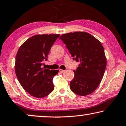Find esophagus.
Returning <instances> with one entry per match:
<instances>
[{
	"label": "esophagus",
	"mask_w": 126,
	"mask_h": 126,
	"mask_svg": "<svg viewBox=\"0 0 126 126\" xmlns=\"http://www.w3.org/2000/svg\"><path fill=\"white\" fill-rule=\"evenodd\" d=\"M59 71H60V73H63L65 71V70H62V69H60Z\"/></svg>",
	"instance_id": "esophagus-1"
}]
</instances>
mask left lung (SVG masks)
<instances>
[{"label":"left lung","mask_w":126,"mask_h":126,"mask_svg":"<svg viewBox=\"0 0 126 126\" xmlns=\"http://www.w3.org/2000/svg\"><path fill=\"white\" fill-rule=\"evenodd\" d=\"M59 38L65 44L73 59L79 62L70 83L71 90L79 96L91 94L100 84L105 71L106 59L102 44L86 32L64 34Z\"/></svg>","instance_id":"obj_1"}]
</instances>
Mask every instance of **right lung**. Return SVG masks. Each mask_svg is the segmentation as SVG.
<instances>
[{
  "instance_id": "1",
  "label": "right lung",
  "mask_w": 126,
  "mask_h": 126,
  "mask_svg": "<svg viewBox=\"0 0 126 126\" xmlns=\"http://www.w3.org/2000/svg\"><path fill=\"white\" fill-rule=\"evenodd\" d=\"M60 34L36 35L24 42L17 51L15 73L23 88L37 98L48 96L54 90L52 79L59 70L42 67L50 49Z\"/></svg>"
}]
</instances>
